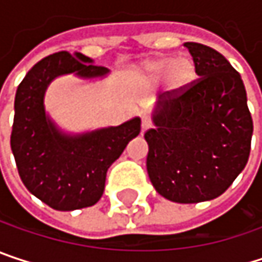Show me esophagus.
Instances as JSON below:
<instances>
[{"mask_svg":"<svg viewBox=\"0 0 262 262\" xmlns=\"http://www.w3.org/2000/svg\"><path fill=\"white\" fill-rule=\"evenodd\" d=\"M150 127H151V121H150L148 118H145V117H144V118H142V121H141V130H142V133H144V132L148 130Z\"/></svg>","mask_w":262,"mask_h":262,"instance_id":"34e87169","label":"esophagus"}]
</instances>
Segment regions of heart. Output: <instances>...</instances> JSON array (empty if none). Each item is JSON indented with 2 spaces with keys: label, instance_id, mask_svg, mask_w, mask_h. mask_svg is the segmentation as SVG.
I'll list each match as a JSON object with an SVG mask.
<instances>
[{
  "label": "heart",
  "instance_id": "obj_1",
  "mask_svg": "<svg viewBox=\"0 0 262 262\" xmlns=\"http://www.w3.org/2000/svg\"><path fill=\"white\" fill-rule=\"evenodd\" d=\"M138 77L148 83H158L165 77L167 88L170 92L178 94L182 92L189 86V83L194 80L195 76V67L194 62L189 57H158L150 59L141 63V67L136 70Z\"/></svg>",
  "mask_w": 262,
  "mask_h": 262
}]
</instances>
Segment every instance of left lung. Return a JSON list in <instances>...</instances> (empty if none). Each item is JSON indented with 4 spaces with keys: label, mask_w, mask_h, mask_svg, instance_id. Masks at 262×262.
<instances>
[{
    "label": "left lung",
    "mask_w": 262,
    "mask_h": 262,
    "mask_svg": "<svg viewBox=\"0 0 262 262\" xmlns=\"http://www.w3.org/2000/svg\"><path fill=\"white\" fill-rule=\"evenodd\" d=\"M200 77L167 92L151 111L147 173L155 189L176 203L222 195L244 170L253 133L241 76L211 47L186 42Z\"/></svg>",
    "instance_id": "8db88e82"
}]
</instances>
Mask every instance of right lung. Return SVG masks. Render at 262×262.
<instances>
[{
	"instance_id": "add662e5",
	"label": "right lung",
	"mask_w": 262,
	"mask_h": 262,
	"mask_svg": "<svg viewBox=\"0 0 262 262\" xmlns=\"http://www.w3.org/2000/svg\"><path fill=\"white\" fill-rule=\"evenodd\" d=\"M107 73L81 53L60 51L37 62L18 86L10 136L16 167L27 189L56 211L95 205L109 167L141 132V118L135 117L115 127L70 133L45 111V92L54 79L74 74L97 80Z\"/></svg>"
}]
</instances>
